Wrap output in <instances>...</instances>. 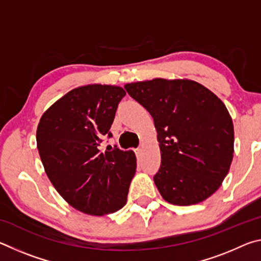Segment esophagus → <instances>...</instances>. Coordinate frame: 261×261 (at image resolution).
<instances>
[{"label": "esophagus", "mask_w": 261, "mask_h": 261, "mask_svg": "<svg viewBox=\"0 0 261 261\" xmlns=\"http://www.w3.org/2000/svg\"><path fill=\"white\" fill-rule=\"evenodd\" d=\"M143 152H144V149L143 148H137V149H135V153H136V155H137V158H141L143 156Z\"/></svg>", "instance_id": "esophagus-1"}]
</instances>
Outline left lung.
I'll use <instances>...</instances> for the list:
<instances>
[{
    "label": "left lung",
    "mask_w": 261,
    "mask_h": 261,
    "mask_svg": "<svg viewBox=\"0 0 261 261\" xmlns=\"http://www.w3.org/2000/svg\"><path fill=\"white\" fill-rule=\"evenodd\" d=\"M124 88L154 120L161 153L154 183L161 197L177 206L206 200L233 158V124L222 100L190 79L154 78Z\"/></svg>",
    "instance_id": "left-lung-1"
}]
</instances>
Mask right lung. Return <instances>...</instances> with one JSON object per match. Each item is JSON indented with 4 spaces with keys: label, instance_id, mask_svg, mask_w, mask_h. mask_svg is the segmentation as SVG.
<instances>
[{
    "label": "right lung",
    "instance_id": "1",
    "mask_svg": "<svg viewBox=\"0 0 261 261\" xmlns=\"http://www.w3.org/2000/svg\"><path fill=\"white\" fill-rule=\"evenodd\" d=\"M126 93L121 86L73 88L42 114L37 147L48 178L61 197L85 214L103 216L126 204L136 173L134 151H100L117 106Z\"/></svg>",
    "mask_w": 261,
    "mask_h": 261
}]
</instances>
